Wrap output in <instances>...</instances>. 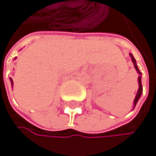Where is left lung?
Returning <instances> with one entry per match:
<instances>
[{"label":"left lung","mask_w":156,"mask_h":156,"mask_svg":"<svg viewBox=\"0 0 156 156\" xmlns=\"http://www.w3.org/2000/svg\"><path fill=\"white\" fill-rule=\"evenodd\" d=\"M130 55V57H131V59H132V62H133V63H134V67L137 69V71L139 72V73H141L140 71H139V69H138V67H137V65H136V61H135V59H134V57L131 55V54H129ZM138 82H139V90H138V93H137V94H136V97H135V99H134V104L136 105V103H137V101L139 100V98H140V96H141V94H142V91H143V87H142V83H141V77L139 76L138 77Z\"/></svg>","instance_id":"left-lung-1"}]
</instances>
